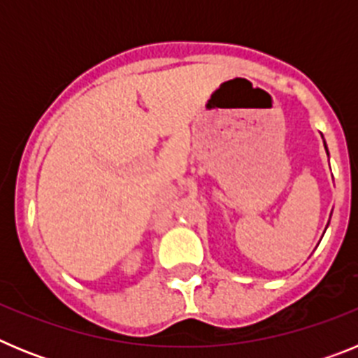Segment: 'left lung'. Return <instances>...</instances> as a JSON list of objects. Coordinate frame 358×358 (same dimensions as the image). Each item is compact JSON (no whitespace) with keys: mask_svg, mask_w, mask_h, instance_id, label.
Instances as JSON below:
<instances>
[{"mask_svg":"<svg viewBox=\"0 0 358 358\" xmlns=\"http://www.w3.org/2000/svg\"><path fill=\"white\" fill-rule=\"evenodd\" d=\"M324 148H327V143H324Z\"/></svg>","mask_w":358,"mask_h":358,"instance_id":"8db88e82","label":"left lung"}]
</instances>
